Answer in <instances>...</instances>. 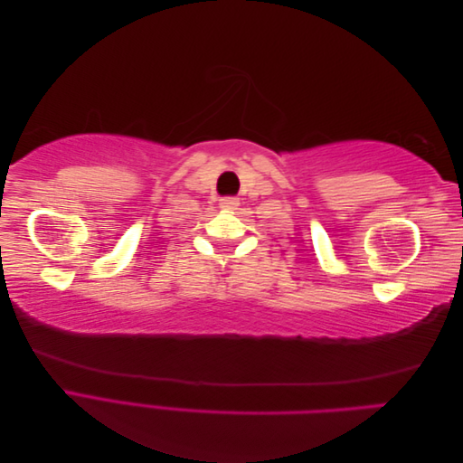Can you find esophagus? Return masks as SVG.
I'll use <instances>...</instances> for the list:
<instances>
[{"mask_svg": "<svg viewBox=\"0 0 463 463\" xmlns=\"http://www.w3.org/2000/svg\"><path fill=\"white\" fill-rule=\"evenodd\" d=\"M237 206H240V201L233 199V197H223L220 201V208H223V210H235Z\"/></svg>", "mask_w": 463, "mask_h": 463, "instance_id": "34e87169", "label": "esophagus"}]
</instances>
